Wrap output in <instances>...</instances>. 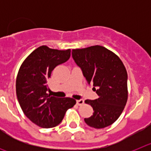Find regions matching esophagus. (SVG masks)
<instances>
[{
    "label": "esophagus",
    "mask_w": 151,
    "mask_h": 151,
    "mask_svg": "<svg viewBox=\"0 0 151 151\" xmlns=\"http://www.w3.org/2000/svg\"><path fill=\"white\" fill-rule=\"evenodd\" d=\"M76 104H77V105H78V106H81V105H82L84 104V100H82V99L77 100Z\"/></svg>",
    "instance_id": "34e87169"
}]
</instances>
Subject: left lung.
<instances>
[{
	"label": "left lung",
	"instance_id": "1",
	"mask_svg": "<svg viewBox=\"0 0 151 151\" xmlns=\"http://www.w3.org/2000/svg\"><path fill=\"white\" fill-rule=\"evenodd\" d=\"M72 54L88 83L93 85L99 96L85 101L94 110L91 116L85 119V123L94 129L107 127L117 120L128 100V75L123 63L116 54L100 45L73 49Z\"/></svg>",
	"mask_w": 151,
	"mask_h": 151
}]
</instances>
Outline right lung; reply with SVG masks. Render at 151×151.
Returning <instances> with one entry per match:
<instances>
[{"label": "right lung", "instance_id": "1", "mask_svg": "<svg viewBox=\"0 0 151 151\" xmlns=\"http://www.w3.org/2000/svg\"><path fill=\"white\" fill-rule=\"evenodd\" d=\"M71 50L51 49L42 45L21 65L16 81L17 99L24 114L41 128H53L61 122L66 110L76 104L71 97L58 98L47 94L52 71L67 61Z\"/></svg>", "mask_w": 151, "mask_h": 151}]
</instances>
